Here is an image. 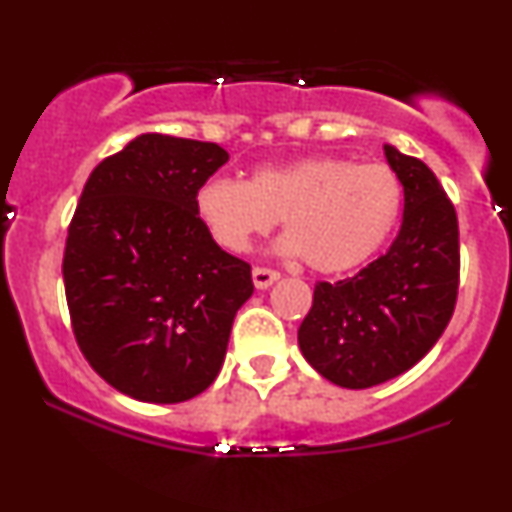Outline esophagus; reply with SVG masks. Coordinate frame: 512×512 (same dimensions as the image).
Returning <instances> with one entry per match:
<instances>
[{
    "label": "esophagus",
    "instance_id": "1",
    "mask_svg": "<svg viewBox=\"0 0 512 512\" xmlns=\"http://www.w3.org/2000/svg\"><path fill=\"white\" fill-rule=\"evenodd\" d=\"M252 281H255L257 289H269L274 281H279V272H274V269H267V267H255L252 269Z\"/></svg>",
    "mask_w": 512,
    "mask_h": 512
}]
</instances>
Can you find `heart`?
Returning <instances> with one entry per match:
<instances>
[{
    "instance_id": "obj_1",
    "label": "heart",
    "mask_w": 512,
    "mask_h": 512,
    "mask_svg": "<svg viewBox=\"0 0 512 512\" xmlns=\"http://www.w3.org/2000/svg\"><path fill=\"white\" fill-rule=\"evenodd\" d=\"M402 207L395 170L342 156L260 166L248 182L216 175L195 192L199 221L223 250L248 252L281 219L286 236L279 248L303 255L320 274L351 272L378 255Z\"/></svg>"
}]
</instances>
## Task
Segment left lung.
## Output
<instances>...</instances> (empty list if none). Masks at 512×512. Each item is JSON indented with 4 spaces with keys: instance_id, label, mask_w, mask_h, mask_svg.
<instances>
[{
    "instance_id": "left-lung-1",
    "label": "left lung",
    "mask_w": 512,
    "mask_h": 512,
    "mask_svg": "<svg viewBox=\"0 0 512 512\" xmlns=\"http://www.w3.org/2000/svg\"><path fill=\"white\" fill-rule=\"evenodd\" d=\"M404 187L395 243L351 279L315 284L298 327L305 361L349 390L387 383L419 363L448 327L460 286V228L433 170L385 144Z\"/></svg>"
}]
</instances>
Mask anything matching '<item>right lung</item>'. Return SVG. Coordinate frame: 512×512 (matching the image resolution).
<instances>
[{"label": "right lung", "instance_id": "1", "mask_svg": "<svg viewBox=\"0 0 512 512\" xmlns=\"http://www.w3.org/2000/svg\"><path fill=\"white\" fill-rule=\"evenodd\" d=\"M228 161L219 144L142 134L88 175L64 248L72 330L91 368L139 402L214 383L250 264L209 236L195 192Z\"/></svg>", "mask_w": 512, "mask_h": 512}]
</instances>
